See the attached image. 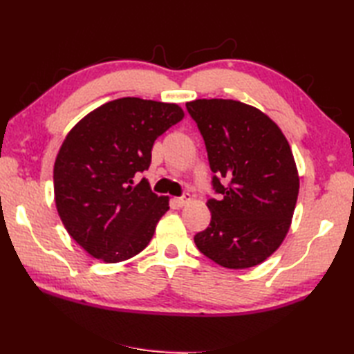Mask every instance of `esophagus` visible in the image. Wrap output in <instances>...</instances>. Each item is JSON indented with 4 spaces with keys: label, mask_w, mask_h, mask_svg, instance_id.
<instances>
[{
    "label": "esophagus",
    "mask_w": 354,
    "mask_h": 354,
    "mask_svg": "<svg viewBox=\"0 0 354 354\" xmlns=\"http://www.w3.org/2000/svg\"><path fill=\"white\" fill-rule=\"evenodd\" d=\"M192 201V198H190V194H185L184 198H175L173 199V202H175L176 204V207H185L187 204H189V202Z\"/></svg>",
    "instance_id": "esophagus-1"
}]
</instances>
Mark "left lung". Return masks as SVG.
Returning a JSON list of instances; mask_svg holds the SVG:
<instances>
[{
    "label": "left lung",
    "mask_w": 354,
    "mask_h": 354,
    "mask_svg": "<svg viewBox=\"0 0 354 354\" xmlns=\"http://www.w3.org/2000/svg\"><path fill=\"white\" fill-rule=\"evenodd\" d=\"M187 109L204 137L213 187L212 222L194 236L198 250L228 269L257 266L288 236L299 176L292 149L265 112L231 99H198Z\"/></svg>",
    "instance_id": "8db88e82"
}]
</instances>
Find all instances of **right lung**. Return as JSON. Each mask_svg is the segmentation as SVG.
<instances>
[{
  "mask_svg": "<svg viewBox=\"0 0 354 354\" xmlns=\"http://www.w3.org/2000/svg\"><path fill=\"white\" fill-rule=\"evenodd\" d=\"M183 118L176 103L123 97L66 133L53 170L55 202L65 230L91 257L124 261L152 240L169 196L145 179L133 185V176L149 169L155 140Z\"/></svg>",
  "mask_w": 354,
  "mask_h": 354,
  "instance_id": "1",
  "label": "right lung"
}]
</instances>
